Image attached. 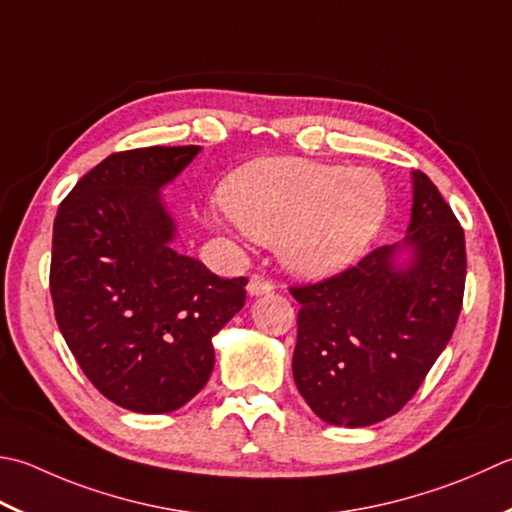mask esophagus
<instances>
[{"label": "esophagus", "mask_w": 512, "mask_h": 512, "mask_svg": "<svg viewBox=\"0 0 512 512\" xmlns=\"http://www.w3.org/2000/svg\"><path fill=\"white\" fill-rule=\"evenodd\" d=\"M246 288L250 295H264V293H268V290H273V284H270L268 277L255 273V275H250Z\"/></svg>", "instance_id": "34e87169"}]
</instances>
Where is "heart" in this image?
Returning <instances> with one entry per match:
<instances>
[{
  "label": "heart",
  "mask_w": 512,
  "mask_h": 512,
  "mask_svg": "<svg viewBox=\"0 0 512 512\" xmlns=\"http://www.w3.org/2000/svg\"><path fill=\"white\" fill-rule=\"evenodd\" d=\"M222 204L255 242L279 248L302 275L348 266L384 222L388 193L368 168L282 157L250 164L226 179Z\"/></svg>",
  "instance_id": "obj_1"
}]
</instances>
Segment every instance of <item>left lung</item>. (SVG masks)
<instances>
[{
	"mask_svg": "<svg viewBox=\"0 0 512 512\" xmlns=\"http://www.w3.org/2000/svg\"><path fill=\"white\" fill-rule=\"evenodd\" d=\"M413 186L404 244L379 246L342 273L288 288L299 302L295 384L313 413L333 426H370L399 413L462 313L464 228L419 170ZM404 245L414 257L397 267Z\"/></svg>",
	"mask_w": 512,
	"mask_h": 512,
	"instance_id": "obj_1",
	"label": "left lung"
}]
</instances>
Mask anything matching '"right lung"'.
<instances>
[{"label": "right lung", "instance_id": "1", "mask_svg": "<svg viewBox=\"0 0 512 512\" xmlns=\"http://www.w3.org/2000/svg\"><path fill=\"white\" fill-rule=\"evenodd\" d=\"M199 146L108 155L59 204L50 297L70 353L99 393L135 413L190 402L215 364L210 339L246 302V277L222 279L170 248L159 188Z\"/></svg>", "mask_w": 512, "mask_h": 512}]
</instances>
